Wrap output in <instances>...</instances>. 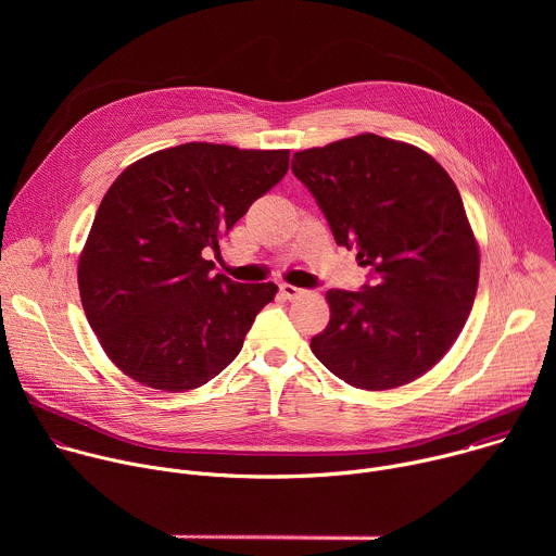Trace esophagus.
I'll list each match as a JSON object with an SVG mask.
<instances>
[{"mask_svg":"<svg viewBox=\"0 0 556 556\" xmlns=\"http://www.w3.org/2000/svg\"><path fill=\"white\" fill-rule=\"evenodd\" d=\"M279 292L283 299H296L299 294H303V288H296L290 283H279Z\"/></svg>","mask_w":556,"mask_h":556,"instance_id":"esophagus-1","label":"esophagus"}]
</instances>
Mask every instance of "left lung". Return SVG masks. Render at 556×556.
<instances>
[{"label":"left lung","mask_w":556,"mask_h":556,"mask_svg":"<svg viewBox=\"0 0 556 556\" xmlns=\"http://www.w3.org/2000/svg\"><path fill=\"white\" fill-rule=\"evenodd\" d=\"M292 174L339 247L369 268L361 290H330V324L309 348L358 389H393L455 343L478 292L480 251L457 187L418 147L376 134L296 151Z\"/></svg>","instance_id":"1"}]
</instances>
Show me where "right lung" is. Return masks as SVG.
<instances>
[{
    "instance_id": "1",
    "label": "right lung",
    "mask_w": 556,
    "mask_h": 556,
    "mask_svg": "<svg viewBox=\"0 0 556 556\" xmlns=\"http://www.w3.org/2000/svg\"><path fill=\"white\" fill-rule=\"evenodd\" d=\"M290 151L187 142L127 167L105 193L78 290L105 354L163 391L195 389L237 354L275 283L213 275L206 251L288 172Z\"/></svg>"
}]
</instances>
